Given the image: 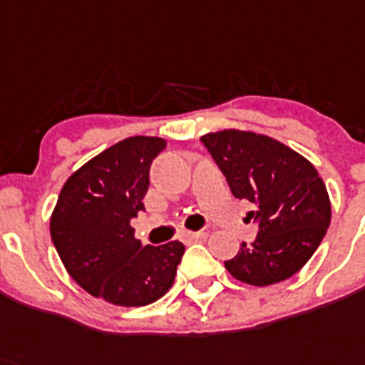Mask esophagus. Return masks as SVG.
I'll return each instance as SVG.
<instances>
[{
	"label": "esophagus",
	"mask_w": 365,
	"mask_h": 365,
	"mask_svg": "<svg viewBox=\"0 0 365 365\" xmlns=\"http://www.w3.org/2000/svg\"><path fill=\"white\" fill-rule=\"evenodd\" d=\"M185 237H187V240H191V241H200V240H204V237H206V232H204V230H198V232H185Z\"/></svg>",
	"instance_id": "esophagus-1"
}]
</instances>
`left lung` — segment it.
Here are the masks:
<instances>
[{
	"instance_id": "left-lung-1",
	"label": "left lung",
	"mask_w": 365,
	"mask_h": 365,
	"mask_svg": "<svg viewBox=\"0 0 365 365\" xmlns=\"http://www.w3.org/2000/svg\"><path fill=\"white\" fill-rule=\"evenodd\" d=\"M230 191L252 202L258 225L252 243H241L225 267L250 286L293 277L312 258L330 225V200L308 159L271 137L225 130L202 137Z\"/></svg>"
}]
</instances>
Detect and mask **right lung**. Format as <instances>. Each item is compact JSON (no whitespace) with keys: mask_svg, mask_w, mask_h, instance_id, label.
<instances>
[{"mask_svg":"<svg viewBox=\"0 0 365 365\" xmlns=\"http://www.w3.org/2000/svg\"><path fill=\"white\" fill-rule=\"evenodd\" d=\"M167 146L159 137H128L76 170L50 220L70 277L116 306H146L170 289L185 252L180 241L143 247L131 219L145 211L150 165Z\"/></svg>","mask_w":365,"mask_h":365,"instance_id":"add662e5","label":"right lung"}]
</instances>
